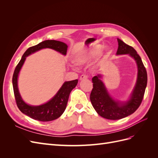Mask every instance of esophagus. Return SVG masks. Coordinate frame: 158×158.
Listing matches in <instances>:
<instances>
[{"label":"esophagus","mask_w":158,"mask_h":158,"mask_svg":"<svg viewBox=\"0 0 158 158\" xmlns=\"http://www.w3.org/2000/svg\"><path fill=\"white\" fill-rule=\"evenodd\" d=\"M86 79H88V76L86 75L82 74V75L80 76V80H86Z\"/></svg>","instance_id":"esophagus-1"}]
</instances>
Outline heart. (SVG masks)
I'll use <instances>...</instances> for the list:
<instances>
[{"mask_svg": "<svg viewBox=\"0 0 158 158\" xmlns=\"http://www.w3.org/2000/svg\"><path fill=\"white\" fill-rule=\"evenodd\" d=\"M104 48V46L100 44H94L90 46L88 49L80 52L75 57L74 61L78 65H84L89 63L99 56ZM107 54L104 55V58H107Z\"/></svg>", "mask_w": 158, "mask_h": 158, "instance_id": "obj_1", "label": "heart"}]
</instances>
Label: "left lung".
<instances>
[{
	"instance_id": "1",
	"label": "left lung",
	"mask_w": 158,
	"mask_h": 158,
	"mask_svg": "<svg viewBox=\"0 0 158 158\" xmlns=\"http://www.w3.org/2000/svg\"><path fill=\"white\" fill-rule=\"evenodd\" d=\"M117 41L118 47L116 54L117 55L128 54L135 59L138 73L136 84L126 102L115 100L110 95L102 81V74H98L92 78L93 89L90 94L91 103L100 116L110 120L125 118L136 111L144 98L148 80L146 70L136 50L118 38Z\"/></svg>"
}]
</instances>
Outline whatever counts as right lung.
Returning a JSON list of instances; mask_svg holds the SVG:
<instances>
[{
    "label": "right lung",
    "mask_w": 158,
    "mask_h": 158,
    "mask_svg": "<svg viewBox=\"0 0 158 158\" xmlns=\"http://www.w3.org/2000/svg\"><path fill=\"white\" fill-rule=\"evenodd\" d=\"M52 49L62 55H66L68 45L63 42L56 40H45L35 46L27 49L14 70L12 77L13 89L17 106L20 111L35 120L47 122L55 120L60 117L66 109L69 95L78 84V80H74L64 82L59 90L47 103L40 106H31L26 103L22 98L18 86V78L20 71L26 59V57L43 49Z\"/></svg>",
    "instance_id": "right-lung-1"
}]
</instances>
